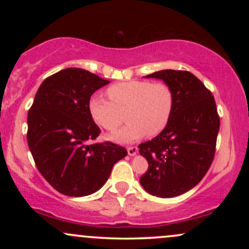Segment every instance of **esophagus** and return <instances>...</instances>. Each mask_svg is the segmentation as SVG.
I'll return each instance as SVG.
<instances>
[{"instance_id":"1","label":"esophagus","mask_w":249,"mask_h":249,"mask_svg":"<svg viewBox=\"0 0 249 249\" xmlns=\"http://www.w3.org/2000/svg\"><path fill=\"white\" fill-rule=\"evenodd\" d=\"M137 152H138V147H136V146H131V147H128L127 148V153H128V156H134V154H136Z\"/></svg>"}]
</instances>
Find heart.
I'll list each match as a JSON object with an SVG mask.
<instances>
[{"label": "heart", "instance_id": "heart-1", "mask_svg": "<svg viewBox=\"0 0 249 249\" xmlns=\"http://www.w3.org/2000/svg\"><path fill=\"white\" fill-rule=\"evenodd\" d=\"M109 101L95 96L89 101V112L99 126L116 130L127 119V124L110 136L112 141L128 144L144 134L157 136L167 126L174 107L170 85L162 82L127 81L107 89Z\"/></svg>", "mask_w": 249, "mask_h": 249}]
</instances>
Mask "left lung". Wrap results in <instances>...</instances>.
Returning a JSON list of instances; mask_svg holds the SVG:
<instances>
[{
	"label": "left lung",
	"instance_id": "8db88e82",
	"mask_svg": "<svg viewBox=\"0 0 249 249\" xmlns=\"http://www.w3.org/2000/svg\"><path fill=\"white\" fill-rule=\"evenodd\" d=\"M146 77L170 85L174 107L167 126L152 141L139 145V153L148 162L141 184L152 196L173 198L193 188L207 173L215 153L220 118L212 92L193 73L161 70Z\"/></svg>",
	"mask_w": 249,
	"mask_h": 249
}]
</instances>
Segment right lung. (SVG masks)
Returning a JSON list of instances; mask_svg holds the SVG:
<instances>
[{
	"label": "right lung",
	"mask_w": 249,
	"mask_h": 249,
	"mask_svg": "<svg viewBox=\"0 0 249 249\" xmlns=\"http://www.w3.org/2000/svg\"><path fill=\"white\" fill-rule=\"evenodd\" d=\"M108 83L79 68L61 70L43 81L28 112L27 139L36 167L64 196L95 193L127 154L111 142L88 144L101 133L89 101Z\"/></svg>",
	"instance_id": "add662e5"
}]
</instances>
